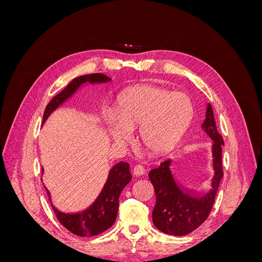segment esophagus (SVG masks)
<instances>
[{"label":"esophagus","instance_id":"1","mask_svg":"<svg viewBox=\"0 0 262 262\" xmlns=\"http://www.w3.org/2000/svg\"><path fill=\"white\" fill-rule=\"evenodd\" d=\"M133 175L134 176H142V175H144V172H145V168L143 167V166L142 165H136L133 167Z\"/></svg>","mask_w":262,"mask_h":262}]
</instances>
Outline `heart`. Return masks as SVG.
I'll return each mask as SVG.
<instances>
[{"instance_id":"heart-1","label":"heart","mask_w":262,"mask_h":262,"mask_svg":"<svg viewBox=\"0 0 262 262\" xmlns=\"http://www.w3.org/2000/svg\"><path fill=\"white\" fill-rule=\"evenodd\" d=\"M193 117L186 94L154 86H138L119 98L116 118L106 117V128L116 143L123 144L139 128V141L149 154L170 152L181 141Z\"/></svg>"}]
</instances>
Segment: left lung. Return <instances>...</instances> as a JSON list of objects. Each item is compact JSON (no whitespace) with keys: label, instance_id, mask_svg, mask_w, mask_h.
<instances>
[{"label":"left lung","instance_id":"1","mask_svg":"<svg viewBox=\"0 0 262 262\" xmlns=\"http://www.w3.org/2000/svg\"><path fill=\"white\" fill-rule=\"evenodd\" d=\"M201 128L213 141L211 153L214 173L211 179V189L207 193L194 195L181 189L172 175V160L163 162L160 167L152 169L148 173L156 195V203L152 213L153 223L157 229L165 234L184 236L191 233L207 220L215 200L216 191L223 177L222 146L224 145V141L217 132L210 104L207 106Z\"/></svg>","mask_w":262,"mask_h":262}]
</instances>
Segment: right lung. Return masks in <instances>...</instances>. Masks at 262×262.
Instances as JSON below:
<instances>
[{
	"instance_id": "1",
	"label": "right lung",
	"mask_w": 262,
	"mask_h": 262,
	"mask_svg": "<svg viewBox=\"0 0 262 262\" xmlns=\"http://www.w3.org/2000/svg\"><path fill=\"white\" fill-rule=\"evenodd\" d=\"M110 81H112V78L101 73L87 74L74 78L64 90L59 93L57 96H54L49 104L47 105L42 117V124H45L47 119L49 118L54 110H57L61 105L68 101L85 84L95 85ZM131 179L132 176L130 173L129 164L125 162L117 163L109 170L107 180L97 199L86 210L75 213H66L55 208L51 201L49 190L46 187L45 188L60 223L71 233L81 237H87L101 234L114 225L119 209V195H120L123 188L129 184Z\"/></svg>"
}]
</instances>
